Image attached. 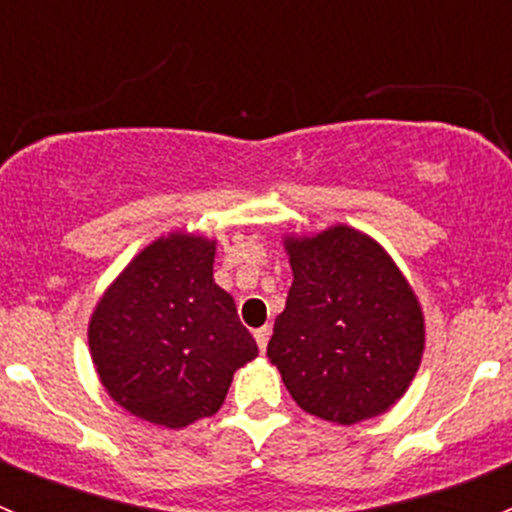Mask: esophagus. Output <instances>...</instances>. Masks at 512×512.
I'll return each instance as SVG.
<instances>
[{"label": "esophagus", "mask_w": 512, "mask_h": 512, "mask_svg": "<svg viewBox=\"0 0 512 512\" xmlns=\"http://www.w3.org/2000/svg\"><path fill=\"white\" fill-rule=\"evenodd\" d=\"M270 327H262V329H257L255 332V342H257V347H260V352H265L267 349V342H270Z\"/></svg>", "instance_id": "esophagus-1"}]
</instances>
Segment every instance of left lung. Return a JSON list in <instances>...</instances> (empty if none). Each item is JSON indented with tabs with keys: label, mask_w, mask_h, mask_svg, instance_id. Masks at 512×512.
Returning <instances> with one entry per match:
<instances>
[{
	"label": "left lung",
	"mask_w": 512,
	"mask_h": 512,
	"mask_svg": "<svg viewBox=\"0 0 512 512\" xmlns=\"http://www.w3.org/2000/svg\"><path fill=\"white\" fill-rule=\"evenodd\" d=\"M292 287L267 359L309 416L354 423L386 414L409 391L426 319L389 252L352 225L282 237Z\"/></svg>",
	"instance_id": "1"
}]
</instances>
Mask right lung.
<instances>
[{"label":"right lung","instance_id":"right-lung-1","mask_svg":"<svg viewBox=\"0 0 512 512\" xmlns=\"http://www.w3.org/2000/svg\"><path fill=\"white\" fill-rule=\"evenodd\" d=\"M218 240L173 230L143 247L98 297L89 352L106 394L165 428L215 416L257 356L235 299L213 280Z\"/></svg>","mask_w":512,"mask_h":512}]
</instances>
